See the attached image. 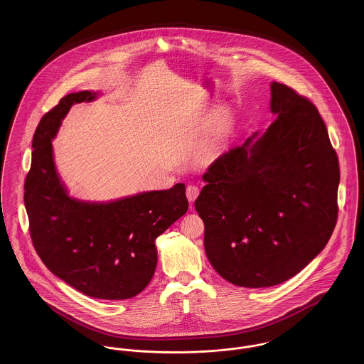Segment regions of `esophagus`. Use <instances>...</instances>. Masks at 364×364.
I'll return each mask as SVG.
<instances>
[{
	"mask_svg": "<svg viewBox=\"0 0 364 364\" xmlns=\"http://www.w3.org/2000/svg\"><path fill=\"white\" fill-rule=\"evenodd\" d=\"M186 193H187V198H188L190 202H195L196 198H198V195H199V188H198L196 186H188Z\"/></svg>",
	"mask_w": 364,
	"mask_h": 364,
	"instance_id": "1",
	"label": "esophagus"
}]
</instances>
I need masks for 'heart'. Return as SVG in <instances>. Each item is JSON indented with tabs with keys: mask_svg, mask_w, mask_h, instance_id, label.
<instances>
[{
	"mask_svg": "<svg viewBox=\"0 0 364 364\" xmlns=\"http://www.w3.org/2000/svg\"><path fill=\"white\" fill-rule=\"evenodd\" d=\"M232 124V112L226 105L218 106L208 120L203 147L208 154H215L224 146Z\"/></svg>",
	"mask_w": 364,
	"mask_h": 364,
	"instance_id": "1",
	"label": "heart"
}]
</instances>
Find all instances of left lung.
Returning <instances> with one entry per match:
<instances>
[{
	"label": "left lung",
	"mask_w": 364,
	"mask_h": 364,
	"mask_svg": "<svg viewBox=\"0 0 364 364\" xmlns=\"http://www.w3.org/2000/svg\"><path fill=\"white\" fill-rule=\"evenodd\" d=\"M274 122L220 156L195 200L214 270L233 285L274 287L329 242L337 223L338 158L318 109L270 85Z\"/></svg>",
	"instance_id": "8db88e82"
}]
</instances>
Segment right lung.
Instances as JSON below:
<instances>
[{"instance_id": "add662e5", "label": "right lung", "mask_w": 364, "mask_h": 364, "mask_svg": "<svg viewBox=\"0 0 364 364\" xmlns=\"http://www.w3.org/2000/svg\"><path fill=\"white\" fill-rule=\"evenodd\" d=\"M97 91L61 98L36 127L31 169L24 184L30 233L54 276L95 299L140 294L156 272V239L188 210L186 186L147 191L110 202L70 196L53 156V139L70 107L92 102Z\"/></svg>"}]
</instances>
